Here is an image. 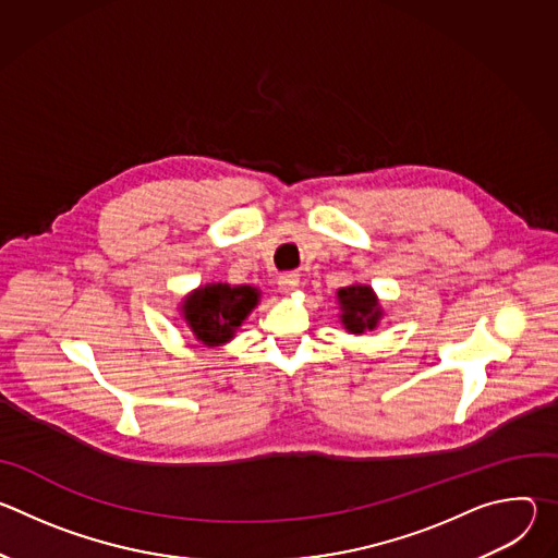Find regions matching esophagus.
Masks as SVG:
<instances>
[{"mask_svg": "<svg viewBox=\"0 0 558 558\" xmlns=\"http://www.w3.org/2000/svg\"><path fill=\"white\" fill-rule=\"evenodd\" d=\"M278 284H280V291H284V293L295 291L300 287V276L298 274H282L278 278Z\"/></svg>", "mask_w": 558, "mask_h": 558, "instance_id": "esophagus-1", "label": "esophagus"}]
</instances>
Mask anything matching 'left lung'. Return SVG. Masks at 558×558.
Listing matches in <instances>:
<instances>
[{
  "label": "left lung",
  "instance_id": "8db88e82",
  "mask_svg": "<svg viewBox=\"0 0 558 558\" xmlns=\"http://www.w3.org/2000/svg\"><path fill=\"white\" fill-rule=\"evenodd\" d=\"M338 300L342 304V323L351 333H364L366 329H375L381 308L368 287H347L338 291Z\"/></svg>",
  "mask_w": 558,
  "mask_h": 558
}]
</instances>
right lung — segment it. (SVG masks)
Wrapping results in <instances>:
<instances>
[{"mask_svg": "<svg viewBox=\"0 0 558 558\" xmlns=\"http://www.w3.org/2000/svg\"><path fill=\"white\" fill-rule=\"evenodd\" d=\"M258 304V289L207 284L185 300V320L194 336L207 344H222L233 338L250 311Z\"/></svg>", "mask_w": 558, "mask_h": 558, "instance_id": "1", "label": "right lung"}]
</instances>
